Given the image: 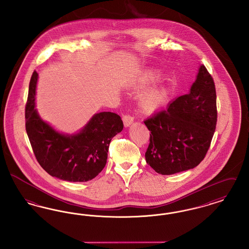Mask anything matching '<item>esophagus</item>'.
Listing matches in <instances>:
<instances>
[{
  "label": "esophagus",
  "instance_id": "obj_1",
  "mask_svg": "<svg viewBox=\"0 0 249 249\" xmlns=\"http://www.w3.org/2000/svg\"><path fill=\"white\" fill-rule=\"evenodd\" d=\"M133 118L130 116V115H124L122 117V120H123V123H124V126L125 127H129L130 124L133 122Z\"/></svg>",
  "mask_w": 249,
  "mask_h": 249
}]
</instances>
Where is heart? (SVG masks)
<instances>
[{
    "mask_svg": "<svg viewBox=\"0 0 249 249\" xmlns=\"http://www.w3.org/2000/svg\"><path fill=\"white\" fill-rule=\"evenodd\" d=\"M156 78L157 75L155 73H149L142 79V86H145L147 84L153 82L156 80ZM166 97L167 94L165 89H154L144 92L140 100V105L142 111L146 113L154 112L155 110L162 106V104L165 102Z\"/></svg>",
    "mask_w": 249,
    "mask_h": 249,
    "instance_id": "obj_1",
    "label": "heart"
}]
</instances>
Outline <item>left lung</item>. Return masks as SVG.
I'll return each instance as SVG.
<instances>
[{
    "label": "left lung",
    "mask_w": 249,
    "mask_h": 249,
    "mask_svg": "<svg viewBox=\"0 0 249 249\" xmlns=\"http://www.w3.org/2000/svg\"><path fill=\"white\" fill-rule=\"evenodd\" d=\"M216 120L214 82L201 65L188 94L143 121L150 131L146 163L164 176L199 165L210 147Z\"/></svg>",
    "instance_id": "1"
}]
</instances>
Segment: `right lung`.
Here are the masks:
<instances>
[{
    "instance_id": "add662e5",
    "label": "right lung",
    "mask_w": 249,
    "mask_h": 249,
    "mask_svg": "<svg viewBox=\"0 0 249 249\" xmlns=\"http://www.w3.org/2000/svg\"><path fill=\"white\" fill-rule=\"evenodd\" d=\"M38 73L34 71L25 107V127L37 161L52 177L70 182H86L97 177L107 164L112 138L123 129L119 115L96 114L75 135L53 130L39 118L35 108Z\"/></svg>"
}]
</instances>
